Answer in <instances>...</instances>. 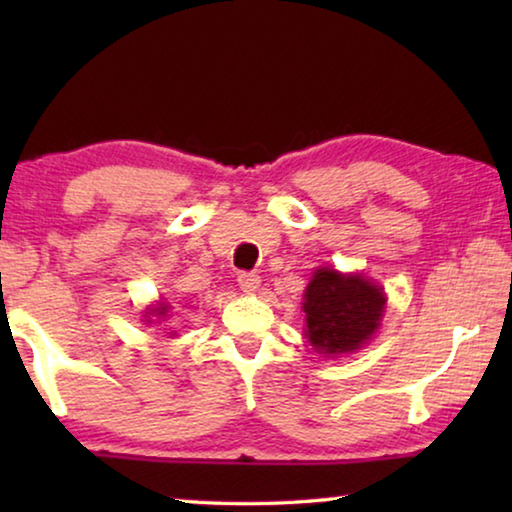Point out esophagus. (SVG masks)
<instances>
[{"mask_svg": "<svg viewBox=\"0 0 512 512\" xmlns=\"http://www.w3.org/2000/svg\"><path fill=\"white\" fill-rule=\"evenodd\" d=\"M237 282H239V289L244 291V293H255L259 287H262V280H259V275L248 273V271L239 273Z\"/></svg>", "mask_w": 512, "mask_h": 512, "instance_id": "obj_1", "label": "esophagus"}]
</instances>
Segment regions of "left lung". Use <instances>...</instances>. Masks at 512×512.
I'll return each mask as SVG.
<instances>
[{
  "label": "left lung",
  "instance_id": "obj_1",
  "mask_svg": "<svg viewBox=\"0 0 512 512\" xmlns=\"http://www.w3.org/2000/svg\"><path fill=\"white\" fill-rule=\"evenodd\" d=\"M386 293L366 275L318 268L307 284L305 336L318 354L339 357L361 350L379 329Z\"/></svg>",
  "mask_w": 512,
  "mask_h": 512
}]
</instances>
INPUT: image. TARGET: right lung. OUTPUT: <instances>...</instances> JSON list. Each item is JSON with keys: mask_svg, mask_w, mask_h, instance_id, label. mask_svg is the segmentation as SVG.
Wrapping results in <instances>:
<instances>
[{"mask_svg": "<svg viewBox=\"0 0 512 512\" xmlns=\"http://www.w3.org/2000/svg\"><path fill=\"white\" fill-rule=\"evenodd\" d=\"M167 314H169V305H164V302H160L158 307H151L149 311H146L144 318H146V323L153 325V323H162V320L167 318Z\"/></svg>", "mask_w": 512, "mask_h": 512, "instance_id": "right-lung-1", "label": "right lung"}]
</instances>
